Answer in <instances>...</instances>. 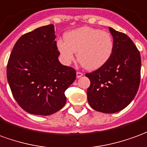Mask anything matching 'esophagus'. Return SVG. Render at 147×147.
Wrapping results in <instances>:
<instances>
[{"label":"esophagus","instance_id":"obj_1","mask_svg":"<svg viewBox=\"0 0 147 147\" xmlns=\"http://www.w3.org/2000/svg\"><path fill=\"white\" fill-rule=\"evenodd\" d=\"M83 75H84V74H83V73H82V72H80V71L77 72V78H82Z\"/></svg>","mask_w":147,"mask_h":147}]
</instances>
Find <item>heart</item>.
I'll use <instances>...</instances> for the list:
<instances>
[{
    "label": "heart",
    "instance_id": "heart-1",
    "mask_svg": "<svg viewBox=\"0 0 147 147\" xmlns=\"http://www.w3.org/2000/svg\"><path fill=\"white\" fill-rule=\"evenodd\" d=\"M62 61L71 63L78 52L81 65L88 70H95L109 61L114 50L110 33L91 27H82L65 34V40L57 41Z\"/></svg>",
    "mask_w": 147,
    "mask_h": 147
}]
</instances>
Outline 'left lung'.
Returning a JSON list of instances; mask_svg holds the SVG:
<instances>
[{
  "mask_svg": "<svg viewBox=\"0 0 147 147\" xmlns=\"http://www.w3.org/2000/svg\"><path fill=\"white\" fill-rule=\"evenodd\" d=\"M114 50L105 65L85 74L90 80L87 98L91 108L104 113H115L135 98L140 84L141 56L128 36L112 28Z\"/></svg>",
  "mask_w": 147,
  "mask_h": 147,
  "instance_id": "8db88e82",
  "label": "left lung"
}]
</instances>
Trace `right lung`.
I'll use <instances>...</instances> for the list:
<instances>
[{
	"instance_id": "obj_1",
	"label": "right lung",
	"mask_w": 147,
	"mask_h": 147,
	"mask_svg": "<svg viewBox=\"0 0 147 147\" xmlns=\"http://www.w3.org/2000/svg\"><path fill=\"white\" fill-rule=\"evenodd\" d=\"M53 24L23 35L7 64V79L14 98L24 111L49 115L65 105V91L76 79V70L59 61Z\"/></svg>"
}]
</instances>
